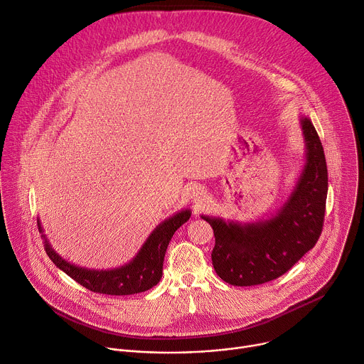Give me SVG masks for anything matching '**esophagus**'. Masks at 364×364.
Segmentation results:
<instances>
[{"label": "esophagus", "mask_w": 364, "mask_h": 364, "mask_svg": "<svg viewBox=\"0 0 364 364\" xmlns=\"http://www.w3.org/2000/svg\"><path fill=\"white\" fill-rule=\"evenodd\" d=\"M191 200L195 207H201L207 200V191L204 189V186L201 185L193 186L191 191Z\"/></svg>", "instance_id": "1"}]
</instances>
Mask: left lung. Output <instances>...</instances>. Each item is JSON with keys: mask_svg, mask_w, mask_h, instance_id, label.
<instances>
[{"mask_svg": "<svg viewBox=\"0 0 364 364\" xmlns=\"http://www.w3.org/2000/svg\"><path fill=\"white\" fill-rule=\"evenodd\" d=\"M306 164L284 205L269 220L225 221L201 215L214 230L211 254L217 275L232 286H257L286 274L316 245L325 217L328 169L312 121L300 118Z\"/></svg>", "mask_w": 364, "mask_h": 364, "instance_id": "obj_1", "label": "left lung"}]
</instances>
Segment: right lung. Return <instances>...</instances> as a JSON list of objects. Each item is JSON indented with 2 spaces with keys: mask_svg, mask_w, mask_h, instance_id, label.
I'll use <instances>...</instances> for the list:
<instances>
[{
  "mask_svg": "<svg viewBox=\"0 0 364 364\" xmlns=\"http://www.w3.org/2000/svg\"><path fill=\"white\" fill-rule=\"evenodd\" d=\"M189 217L191 211L182 210L181 213L160 223L149 236L143 247L139 249L136 257L124 267L114 269H89L70 264L50 247L46 236L43 235L39 220L38 228L45 240L43 246L49 259L67 275L75 279L78 284L100 294L127 296L146 291L160 282L166 249L169 246L175 232L189 220Z\"/></svg>",
  "mask_w": 364,
  "mask_h": 364,
  "instance_id": "1",
  "label": "right lung"
}]
</instances>
